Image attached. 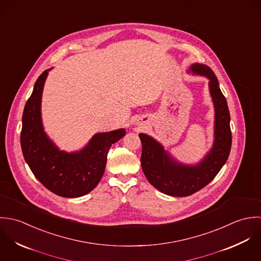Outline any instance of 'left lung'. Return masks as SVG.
<instances>
[{
    "instance_id": "obj_1",
    "label": "left lung",
    "mask_w": 261,
    "mask_h": 261,
    "mask_svg": "<svg viewBox=\"0 0 261 261\" xmlns=\"http://www.w3.org/2000/svg\"><path fill=\"white\" fill-rule=\"evenodd\" d=\"M188 72L208 80L215 122L214 143L208 153L197 164L180 163L153 137L139 134L142 143L141 166L146 178L159 192L171 197H188L206 187L226 163L232 144L230 113L215 73L202 63H193Z\"/></svg>"
}]
</instances>
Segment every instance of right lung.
Returning a JSON list of instances; mask_svg holds the SVG:
<instances>
[{
    "mask_svg": "<svg viewBox=\"0 0 261 261\" xmlns=\"http://www.w3.org/2000/svg\"><path fill=\"white\" fill-rule=\"evenodd\" d=\"M51 68L37 79L22 116L21 147L25 161L35 177L53 194L63 198H79L92 192L105 172L107 154L125 136V129L95 134L79 151L60 150L44 131L41 99L44 84Z\"/></svg>",
    "mask_w": 261,
    "mask_h": 261,
    "instance_id": "add662e5",
    "label": "right lung"
}]
</instances>
